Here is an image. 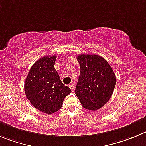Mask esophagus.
Returning a JSON list of instances; mask_svg holds the SVG:
<instances>
[{
	"mask_svg": "<svg viewBox=\"0 0 146 146\" xmlns=\"http://www.w3.org/2000/svg\"><path fill=\"white\" fill-rule=\"evenodd\" d=\"M69 87L70 88V89H71V91H72V92L74 91V85H73V84H71L69 85Z\"/></svg>",
	"mask_w": 146,
	"mask_h": 146,
	"instance_id": "obj_1",
	"label": "esophagus"
}]
</instances>
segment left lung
<instances>
[{
    "instance_id": "obj_1",
    "label": "left lung",
    "mask_w": 146,
    "mask_h": 146,
    "mask_svg": "<svg viewBox=\"0 0 146 146\" xmlns=\"http://www.w3.org/2000/svg\"><path fill=\"white\" fill-rule=\"evenodd\" d=\"M80 75L75 94L84 108L96 111L108 102L113 92L116 77L111 65L97 54L77 56Z\"/></svg>"
}]
</instances>
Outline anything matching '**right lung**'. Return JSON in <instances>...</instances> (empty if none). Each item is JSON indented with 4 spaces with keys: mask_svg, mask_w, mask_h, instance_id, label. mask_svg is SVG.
Wrapping results in <instances>:
<instances>
[{
    "mask_svg": "<svg viewBox=\"0 0 146 146\" xmlns=\"http://www.w3.org/2000/svg\"><path fill=\"white\" fill-rule=\"evenodd\" d=\"M56 59V55L39 59L31 67L25 82L27 99L35 108L47 114L59 111L65 97L71 92L55 70Z\"/></svg>",
    "mask_w": 146,
    "mask_h": 146,
    "instance_id": "1",
    "label": "right lung"
}]
</instances>
